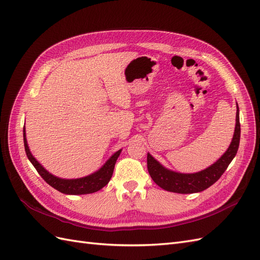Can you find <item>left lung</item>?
Here are the masks:
<instances>
[{
  "label": "left lung",
  "instance_id": "obj_1",
  "mask_svg": "<svg viewBox=\"0 0 260 260\" xmlns=\"http://www.w3.org/2000/svg\"><path fill=\"white\" fill-rule=\"evenodd\" d=\"M238 106V104H237ZM237 122L232 142L226 149V152L220 158L212 164L208 168L195 174H180L165 168L162 165L157 161L151 154H147V169L149 176L154 182L161 188L169 192L188 194L198 193L206 190L214 184L222 176L225 169L229 166L232 159L238 153L241 137V125L239 116V106L237 107Z\"/></svg>",
  "mask_w": 260,
  "mask_h": 260
}]
</instances>
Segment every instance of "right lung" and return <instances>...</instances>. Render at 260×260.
Wrapping results in <instances>:
<instances>
[{"instance_id": "1", "label": "right lung", "mask_w": 260, "mask_h": 260, "mask_svg": "<svg viewBox=\"0 0 260 260\" xmlns=\"http://www.w3.org/2000/svg\"><path fill=\"white\" fill-rule=\"evenodd\" d=\"M23 144H25V151L28 159L34 165V167L37 169L39 175L43 178L45 182L50 184L52 187L56 188L57 191L69 195L90 194L98 192L102 187H104L109 182V180H111L116 160L121 153V149L117 151L111 158L104 164L103 167L90 176L79 179H61L58 177H55L54 175L50 174L48 170H45L42 165L35 158L32 154H31L27 143L25 127H23Z\"/></svg>"}]
</instances>
